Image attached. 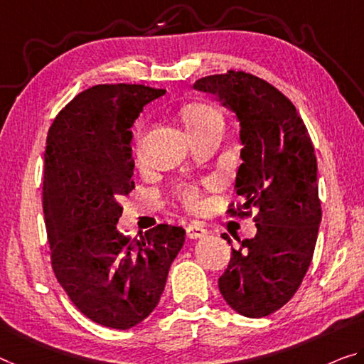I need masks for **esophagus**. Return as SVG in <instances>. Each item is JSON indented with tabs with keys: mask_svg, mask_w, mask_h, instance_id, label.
Here are the masks:
<instances>
[{
	"mask_svg": "<svg viewBox=\"0 0 364 364\" xmlns=\"http://www.w3.org/2000/svg\"><path fill=\"white\" fill-rule=\"evenodd\" d=\"M186 232H187L188 239H198V237H203L208 234V231H206L205 226L201 225V223H192V225H188L186 228Z\"/></svg>",
	"mask_w": 364,
	"mask_h": 364,
	"instance_id": "obj_1",
	"label": "esophagus"
}]
</instances>
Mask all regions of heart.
<instances>
[{"label":"heart","mask_w":364,"mask_h":364,"mask_svg":"<svg viewBox=\"0 0 364 364\" xmlns=\"http://www.w3.org/2000/svg\"><path fill=\"white\" fill-rule=\"evenodd\" d=\"M181 115H182V120L183 124H186L187 130L190 135H193V133L201 132L203 128L208 127L210 124H213L216 120H223L220 112L216 109L210 107V105L206 104H188L186 107H182L181 110ZM141 141H143V130L141 128H138L136 133H135V153L139 156L141 153ZM178 198L182 200V203H186L190 208H193V206H197L200 203V198H201V193L200 190L195 187V186H183L178 188Z\"/></svg>","instance_id":"obj_1"}]
</instances>
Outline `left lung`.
Here are the masks:
<instances>
[{
  "label": "left lung",
  "mask_w": 364,
  "mask_h": 364,
  "mask_svg": "<svg viewBox=\"0 0 364 364\" xmlns=\"http://www.w3.org/2000/svg\"><path fill=\"white\" fill-rule=\"evenodd\" d=\"M216 94L240 124V164L229 216L250 218L257 234L239 240L218 279L226 303L245 317H265L293 298L311 265L321 225L314 146L283 92L250 73L229 70L195 81ZM231 244L228 234H223Z\"/></svg>",
  "instance_id": "obj_1"
}]
</instances>
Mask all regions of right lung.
<instances>
[{
	"instance_id": "right-lung-1",
	"label": "right lung",
	"mask_w": 364,
	"mask_h": 364,
	"mask_svg": "<svg viewBox=\"0 0 364 364\" xmlns=\"http://www.w3.org/2000/svg\"><path fill=\"white\" fill-rule=\"evenodd\" d=\"M164 92L92 86L60 110L47 135L42 205L53 273L82 314L120 331L158 306L186 240L181 226L158 225L139 239L117 231L119 201L135 188L130 127Z\"/></svg>"
}]
</instances>
